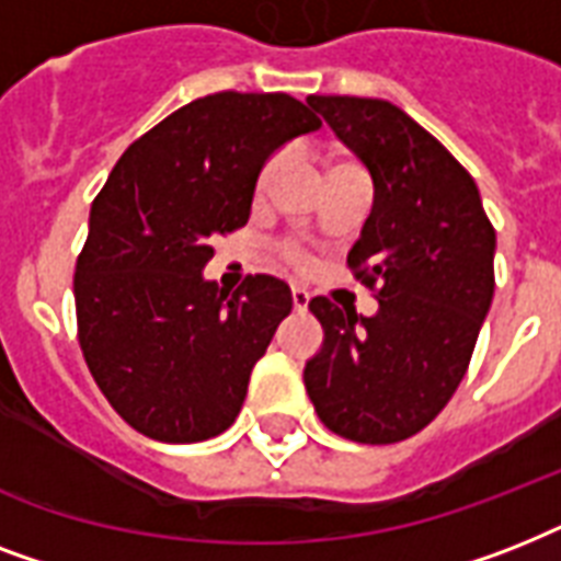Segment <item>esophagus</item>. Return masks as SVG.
<instances>
[{
	"instance_id": "obj_1",
	"label": "esophagus",
	"mask_w": 561,
	"mask_h": 561,
	"mask_svg": "<svg viewBox=\"0 0 561 561\" xmlns=\"http://www.w3.org/2000/svg\"><path fill=\"white\" fill-rule=\"evenodd\" d=\"M308 290L306 288H294L290 290V302H294V311H306L308 308Z\"/></svg>"
}]
</instances>
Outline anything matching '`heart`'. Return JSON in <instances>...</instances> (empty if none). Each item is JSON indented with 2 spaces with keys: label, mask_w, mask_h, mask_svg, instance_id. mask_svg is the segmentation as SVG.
I'll return each mask as SVG.
<instances>
[{
  "label": "heart",
  "mask_w": 561,
  "mask_h": 561,
  "mask_svg": "<svg viewBox=\"0 0 561 561\" xmlns=\"http://www.w3.org/2000/svg\"><path fill=\"white\" fill-rule=\"evenodd\" d=\"M343 165H352V162H334L332 169H343ZM279 169H282V153L271 157V160L264 162L262 169H259V178H255V186H253L255 201H262L264 194L271 192L273 180H276ZM276 253H279L282 262H288L290 267H299V271H306L308 264H311V255H308L306 244L297 241V238H282L279 244H276Z\"/></svg>",
  "instance_id": "obj_1"
}]
</instances>
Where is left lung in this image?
I'll return each instance as SVG.
<instances>
[{
	"mask_svg": "<svg viewBox=\"0 0 561 561\" xmlns=\"http://www.w3.org/2000/svg\"><path fill=\"white\" fill-rule=\"evenodd\" d=\"M337 139L367 165L373 211L350 250L378 311L314 297L323 350L306 364L320 422L352 443L419 434L469 369L495 294V229L474 180L425 127L390 101L308 95Z\"/></svg>",
	"mask_w": 561,
	"mask_h": 561,
	"instance_id": "obj_1",
	"label": "left lung"
}]
</instances>
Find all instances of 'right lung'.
<instances>
[{"instance_id": "1", "label": "right lung", "mask_w": 561, "mask_h": 561, "mask_svg": "<svg viewBox=\"0 0 561 561\" xmlns=\"http://www.w3.org/2000/svg\"><path fill=\"white\" fill-rule=\"evenodd\" d=\"M320 118L285 92H215L139 136L92 201L75 264L78 341L92 378L139 434L203 443L244 404L290 288L203 279L211 241L244 227L259 169Z\"/></svg>"}]
</instances>
